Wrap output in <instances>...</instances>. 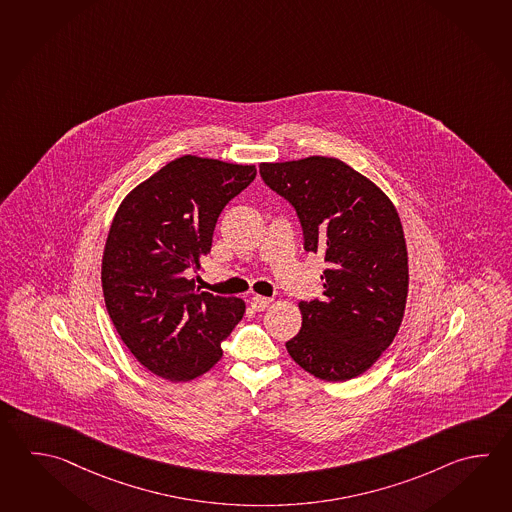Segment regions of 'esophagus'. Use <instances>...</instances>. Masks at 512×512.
Here are the masks:
<instances>
[{
  "label": "esophagus",
  "mask_w": 512,
  "mask_h": 512,
  "mask_svg": "<svg viewBox=\"0 0 512 512\" xmlns=\"http://www.w3.org/2000/svg\"><path fill=\"white\" fill-rule=\"evenodd\" d=\"M270 303H272L270 297H262V295H253V297H251V308H253L255 312H262Z\"/></svg>",
  "instance_id": "1"
}]
</instances>
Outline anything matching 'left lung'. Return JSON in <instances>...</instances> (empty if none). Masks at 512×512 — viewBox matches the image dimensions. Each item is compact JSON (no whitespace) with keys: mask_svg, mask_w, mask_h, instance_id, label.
<instances>
[{"mask_svg":"<svg viewBox=\"0 0 512 512\" xmlns=\"http://www.w3.org/2000/svg\"><path fill=\"white\" fill-rule=\"evenodd\" d=\"M261 177L297 211L304 250L326 262L323 301L299 303L303 326L288 354L324 381L361 376L394 341L407 304V244L394 204L337 158L261 164Z\"/></svg>","mask_w":512,"mask_h":512,"instance_id":"left-lung-1","label":"left lung"}]
</instances>
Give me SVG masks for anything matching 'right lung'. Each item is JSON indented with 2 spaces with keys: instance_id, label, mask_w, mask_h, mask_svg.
Here are the masks:
<instances>
[{
  "instance_id": "right-lung-1",
  "label": "right lung",
  "mask_w": 512,
  "mask_h": 512,
  "mask_svg": "<svg viewBox=\"0 0 512 512\" xmlns=\"http://www.w3.org/2000/svg\"><path fill=\"white\" fill-rule=\"evenodd\" d=\"M255 166L177 158L122 200L105 242V308L129 352L169 381H191L222 357L246 304L200 292L189 273L208 255L222 209Z\"/></svg>"
}]
</instances>
